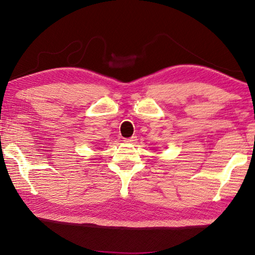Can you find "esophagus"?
<instances>
[{"label": "esophagus", "mask_w": 255, "mask_h": 255, "mask_svg": "<svg viewBox=\"0 0 255 255\" xmlns=\"http://www.w3.org/2000/svg\"><path fill=\"white\" fill-rule=\"evenodd\" d=\"M124 141L126 142V143H130V144H132V143H134V142L137 141V137H136V136H132V137H130V138H126V139H125Z\"/></svg>", "instance_id": "esophagus-1"}]
</instances>
